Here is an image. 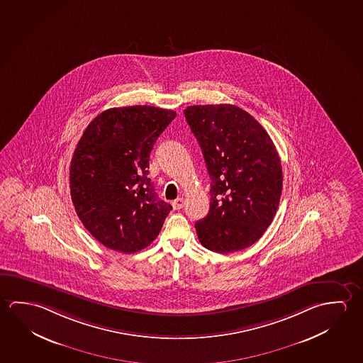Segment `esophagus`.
<instances>
[{
	"label": "esophagus",
	"mask_w": 363,
	"mask_h": 363,
	"mask_svg": "<svg viewBox=\"0 0 363 363\" xmlns=\"http://www.w3.org/2000/svg\"><path fill=\"white\" fill-rule=\"evenodd\" d=\"M172 205L174 210H179V208H184V199H182V197H179V199H177V200H174V201H173Z\"/></svg>",
	"instance_id": "34e87169"
}]
</instances>
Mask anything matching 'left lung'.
<instances>
[{"label": "left lung", "mask_w": 363, "mask_h": 363, "mask_svg": "<svg viewBox=\"0 0 363 363\" xmlns=\"http://www.w3.org/2000/svg\"><path fill=\"white\" fill-rule=\"evenodd\" d=\"M211 177L210 210L197 220L200 243L230 253L256 243L274 220L282 192L279 153L267 131L234 105L184 110Z\"/></svg>", "instance_id": "8db88e82"}]
</instances>
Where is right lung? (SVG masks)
Segmentation results:
<instances>
[{
  "mask_svg": "<svg viewBox=\"0 0 363 363\" xmlns=\"http://www.w3.org/2000/svg\"><path fill=\"white\" fill-rule=\"evenodd\" d=\"M176 118L160 107H113L89 123L72 157L69 187L78 218L110 250L135 253L161 232L169 203L148 179L149 155Z\"/></svg>",
  "mask_w": 363,
  "mask_h": 363,
  "instance_id": "add662e5",
  "label": "right lung"
}]
</instances>
